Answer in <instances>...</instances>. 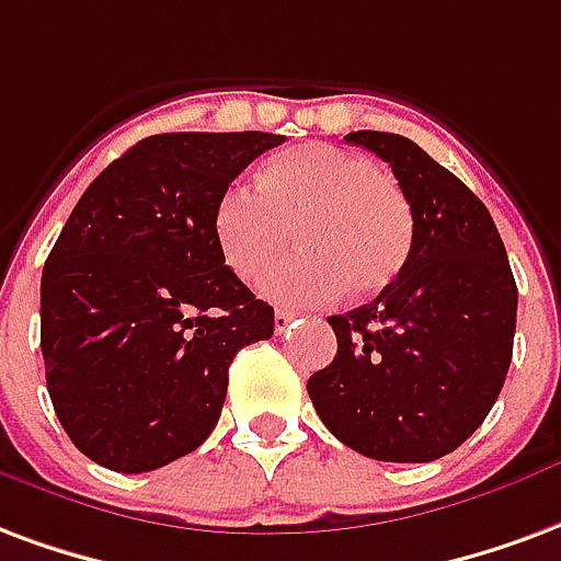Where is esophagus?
I'll return each instance as SVG.
<instances>
[{
    "mask_svg": "<svg viewBox=\"0 0 561 561\" xmlns=\"http://www.w3.org/2000/svg\"><path fill=\"white\" fill-rule=\"evenodd\" d=\"M291 321H294L291 312H285V309H276V314H273V330H276V333H285V330L291 327Z\"/></svg>",
    "mask_w": 561,
    "mask_h": 561,
    "instance_id": "34e87169",
    "label": "esophagus"
}]
</instances>
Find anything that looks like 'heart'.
<instances>
[{
	"instance_id": "heart-1",
	"label": "heart",
	"mask_w": 561,
	"mask_h": 561,
	"mask_svg": "<svg viewBox=\"0 0 561 561\" xmlns=\"http://www.w3.org/2000/svg\"><path fill=\"white\" fill-rule=\"evenodd\" d=\"M294 240L300 252L270 270L264 294L309 306L375 294L396 279L413 247V210L389 172L363 153L302 145L270 157L259 190L231 184L214 207V238L240 279H259Z\"/></svg>"
}]
</instances>
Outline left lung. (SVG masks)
<instances>
[{
	"instance_id": "obj_1",
	"label": "left lung",
	"mask_w": 561,
	"mask_h": 561,
	"mask_svg": "<svg viewBox=\"0 0 561 561\" xmlns=\"http://www.w3.org/2000/svg\"><path fill=\"white\" fill-rule=\"evenodd\" d=\"M344 139L392 165L413 210V247L375 300L327 318L339 351L306 389L344 446L425 463L458 449L500 398L517 285L488 207L449 169L398 133Z\"/></svg>"
}]
</instances>
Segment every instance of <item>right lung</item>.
<instances>
[{
    "label": "right lung",
    "instance_id": "1",
    "mask_svg": "<svg viewBox=\"0 0 561 561\" xmlns=\"http://www.w3.org/2000/svg\"><path fill=\"white\" fill-rule=\"evenodd\" d=\"M276 133H160L91 181L41 276L47 389L73 446L115 472L196 451L228 365L273 309L226 267L214 207Z\"/></svg>",
    "mask_w": 561,
    "mask_h": 561
}]
</instances>
